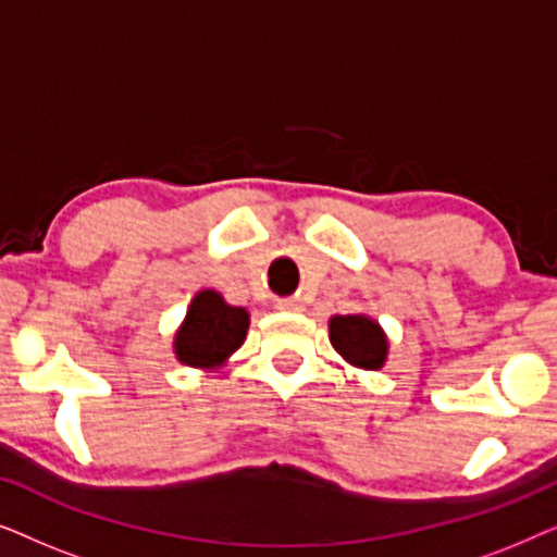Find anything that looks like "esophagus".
<instances>
[{"mask_svg": "<svg viewBox=\"0 0 557 557\" xmlns=\"http://www.w3.org/2000/svg\"><path fill=\"white\" fill-rule=\"evenodd\" d=\"M278 311H304V301L296 299V296H288V299H278L276 301Z\"/></svg>", "mask_w": 557, "mask_h": 557, "instance_id": "1", "label": "esophagus"}]
</instances>
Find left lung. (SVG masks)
I'll return each mask as SVG.
<instances>
[{"label": "left lung", "mask_w": 557, "mask_h": 557, "mask_svg": "<svg viewBox=\"0 0 557 557\" xmlns=\"http://www.w3.org/2000/svg\"><path fill=\"white\" fill-rule=\"evenodd\" d=\"M330 342L347 364L360 370H380L387 362L391 339L383 326L368 314H334Z\"/></svg>", "instance_id": "obj_1"}]
</instances>
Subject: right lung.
I'll return each mask as SVG.
<instances>
[{
    "label": "right lung",
    "instance_id": "obj_1",
    "mask_svg": "<svg viewBox=\"0 0 557 557\" xmlns=\"http://www.w3.org/2000/svg\"><path fill=\"white\" fill-rule=\"evenodd\" d=\"M248 324V309L227 304L215 288H202L174 332V357L187 368L220 370L246 342Z\"/></svg>",
    "mask_w": 557,
    "mask_h": 557
}]
</instances>
